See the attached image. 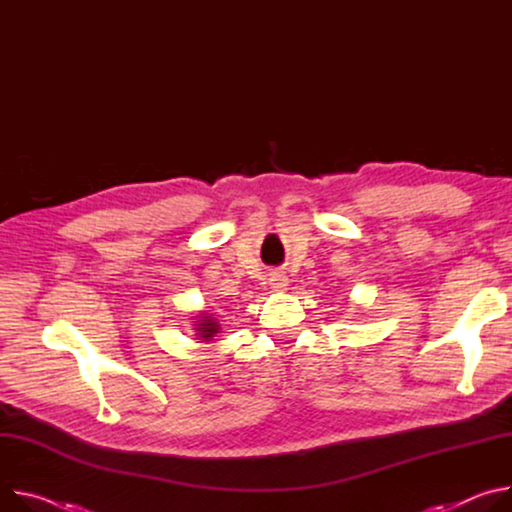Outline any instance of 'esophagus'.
<instances>
[{"mask_svg":"<svg viewBox=\"0 0 512 512\" xmlns=\"http://www.w3.org/2000/svg\"><path fill=\"white\" fill-rule=\"evenodd\" d=\"M270 285H272V289L282 291V289L287 287V276H285V274H280V272L270 274Z\"/></svg>","mask_w":512,"mask_h":512,"instance_id":"esophagus-1","label":"esophagus"}]
</instances>
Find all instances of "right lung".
<instances>
[{
	"label": "right lung",
	"instance_id": "add662e5",
	"mask_svg": "<svg viewBox=\"0 0 512 512\" xmlns=\"http://www.w3.org/2000/svg\"><path fill=\"white\" fill-rule=\"evenodd\" d=\"M217 323L211 319V317H203L201 319V323H199V327H197V331H199V337H203V339H211L215 333H217Z\"/></svg>",
	"mask_w": 512,
	"mask_h": 512
}]
</instances>
